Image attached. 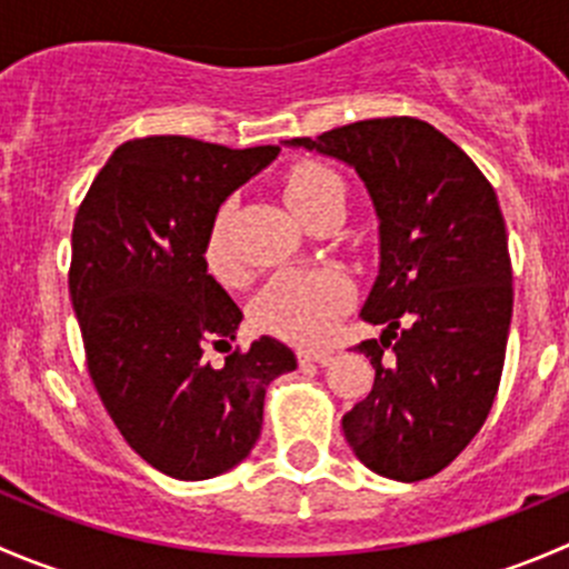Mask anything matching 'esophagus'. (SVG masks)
<instances>
[{
    "mask_svg": "<svg viewBox=\"0 0 569 569\" xmlns=\"http://www.w3.org/2000/svg\"><path fill=\"white\" fill-rule=\"evenodd\" d=\"M297 360H300V363L327 366L332 360V352L330 349H300V352H297Z\"/></svg>",
    "mask_w": 569,
    "mask_h": 569,
    "instance_id": "34e87169",
    "label": "esophagus"
}]
</instances>
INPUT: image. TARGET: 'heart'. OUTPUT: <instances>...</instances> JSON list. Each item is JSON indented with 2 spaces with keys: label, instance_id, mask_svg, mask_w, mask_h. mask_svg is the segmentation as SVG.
Returning <instances> with one entry per match:
<instances>
[{
  "label": "heart",
  "instance_id": "b5f03b06",
  "mask_svg": "<svg viewBox=\"0 0 569 569\" xmlns=\"http://www.w3.org/2000/svg\"><path fill=\"white\" fill-rule=\"evenodd\" d=\"M280 194L291 214L308 226L313 217L336 206H347V181L338 170L321 162H300L286 170ZM233 203L226 200L214 211L206 233L203 258L211 274L226 283L239 278V261L233 258L228 233H231ZM352 300V289L336 272H283L274 274L252 302V319L261 330L300 343H317L332 330V321L341 317Z\"/></svg>",
  "mask_w": 569,
  "mask_h": 569
}]
</instances>
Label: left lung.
Returning a JSON list of instances; mask_svg holds the SVG:
<instances>
[{"mask_svg": "<svg viewBox=\"0 0 569 569\" xmlns=\"http://www.w3.org/2000/svg\"><path fill=\"white\" fill-rule=\"evenodd\" d=\"M289 146L358 170L380 217V274L360 319L375 388L341 418L358 460L396 481L440 473L485 423L507 355L512 261L496 189L418 118L338 126Z\"/></svg>", "mask_w": 569, "mask_h": 569, "instance_id": "left-lung-1", "label": "left lung"}]
</instances>
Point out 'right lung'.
Wrapping results in <instances>:
<instances>
[{
    "label": "right lung",
    "mask_w": 569,
    "mask_h": 569,
    "mask_svg": "<svg viewBox=\"0 0 569 569\" xmlns=\"http://www.w3.org/2000/svg\"><path fill=\"white\" fill-rule=\"evenodd\" d=\"M278 151L129 140L73 217L68 289L90 380L126 443L173 479L242 462L261 435L267 386L297 369L269 336L231 349L242 311L203 258L214 211ZM209 348L229 352L226 367L204 360Z\"/></svg>",
    "instance_id": "obj_1"
}]
</instances>
